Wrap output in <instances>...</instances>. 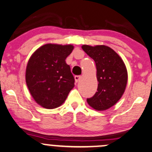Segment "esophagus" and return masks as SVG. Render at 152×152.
<instances>
[{
    "mask_svg": "<svg viewBox=\"0 0 152 152\" xmlns=\"http://www.w3.org/2000/svg\"><path fill=\"white\" fill-rule=\"evenodd\" d=\"M74 78H75V81H76V83H78L80 79V76H75Z\"/></svg>",
    "mask_w": 152,
    "mask_h": 152,
    "instance_id": "obj_1",
    "label": "esophagus"
}]
</instances>
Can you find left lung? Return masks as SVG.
<instances>
[{
  "label": "left lung",
  "instance_id": "left-lung-1",
  "mask_svg": "<svg viewBox=\"0 0 152 152\" xmlns=\"http://www.w3.org/2000/svg\"><path fill=\"white\" fill-rule=\"evenodd\" d=\"M82 49L95 61L98 81L95 95L88 104L97 111L107 110L116 104L126 90L128 72L123 59L106 45H82Z\"/></svg>",
  "mask_w": 152,
  "mask_h": 152
}]
</instances>
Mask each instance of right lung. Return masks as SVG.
Returning <instances> with one entry per match:
<instances>
[{
	"mask_svg": "<svg viewBox=\"0 0 152 152\" xmlns=\"http://www.w3.org/2000/svg\"><path fill=\"white\" fill-rule=\"evenodd\" d=\"M72 45L45 44L34 52L26 69V83L34 100L45 109H55L74 87V78L65 59Z\"/></svg>",
	"mask_w": 152,
	"mask_h": 152,
	"instance_id": "right-lung-1",
	"label": "right lung"
}]
</instances>
